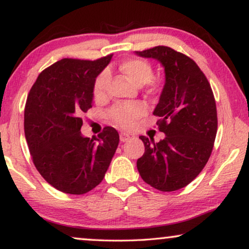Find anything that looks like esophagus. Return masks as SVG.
<instances>
[{
  "mask_svg": "<svg viewBox=\"0 0 249 249\" xmlns=\"http://www.w3.org/2000/svg\"><path fill=\"white\" fill-rule=\"evenodd\" d=\"M130 137L131 136L128 134V132H120V141L122 142H127V141H129V139H130Z\"/></svg>",
  "mask_w": 249,
  "mask_h": 249,
  "instance_id": "34e87169",
  "label": "esophagus"
}]
</instances>
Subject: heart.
Returning <instances> with one entry per match:
<instances>
[{
  "instance_id": "b5f03b06",
  "label": "heart",
  "mask_w": 249,
  "mask_h": 249,
  "mask_svg": "<svg viewBox=\"0 0 249 249\" xmlns=\"http://www.w3.org/2000/svg\"><path fill=\"white\" fill-rule=\"evenodd\" d=\"M119 70L137 85H145L152 79L153 67L151 63L142 59H129L124 61L119 67ZM108 84V73L107 71L100 73L95 79L93 94L96 100H102L107 96ZM146 113V107L142 103L118 104L111 110V118L115 124L124 128H130L139 118Z\"/></svg>"
}]
</instances>
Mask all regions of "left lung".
Masks as SVG:
<instances>
[{
    "instance_id": "obj_1",
    "label": "left lung",
    "mask_w": 249,
    "mask_h": 249,
    "mask_svg": "<svg viewBox=\"0 0 249 249\" xmlns=\"http://www.w3.org/2000/svg\"><path fill=\"white\" fill-rule=\"evenodd\" d=\"M158 60L165 83L153 114L165 137L155 142L141 136L145 153L137 160L142 179L161 192L193 181L209 161L217 130L216 105L209 80L196 62L168 46L136 52Z\"/></svg>"
}]
</instances>
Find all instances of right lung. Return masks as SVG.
Here are the masks:
<instances>
[{"instance_id":"add662e5","label":"right lung","mask_w":249,"mask_h":249,"mask_svg":"<svg viewBox=\"0 0 249 249\" xmlns=\"http://www.w3.org/2000/svg\"><path fill=\"white\" fill-rule=\"evenodd\" d=\"M112 55L95 61L62 59L39 73L25 107V136L40 176L60 192L83 195L103 180L119 134L105 127L98 138L81 135L93 104L95 79Z\"/></svg>"}]
</instances>
